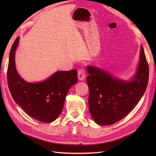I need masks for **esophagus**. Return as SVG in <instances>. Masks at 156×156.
<instances>
[{
	"mask_svg": "<svg viewBox=\"0 0 156 156\" xmlns=\"http://www.w3.org/2000/svg\"><path fill=\"white\" fill-rule=\"evenodd\" d=\"M86 72L84 69H80L78 71V79L79 81H83L85 78Z\"/></svg>",
	"mask_w": 156,
	"mask_h": 156,
	"instance_id": "obj_1",
	"label": "esophagus"
}]
</instances>
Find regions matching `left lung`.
Masks as SVG:
<instances>
[{
    "label": "left lung",
    "instance_id": "left-lung-1",
    "mask_svg": "<svg viewBox=\"0 0 156 156\" xmlns=\"http://www.w3.org/2000/svg\"><path fill=\"white\" fill-rule=\"evenodd\" d=\"M87 69L89 111L99 125H111L124 119L139 103L148 85L149 68L143 45L136 73L131 81L117 78L92 66Z\"/></svg>",
    "mask_w": 156,
    "mask_h": 156
}]
</instances>
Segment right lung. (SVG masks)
Listing matches in <instances>:
<instances>
[{
	"label": "right lung",
	"mask_w": 156,
	"mask_h": 156,
	"mask_svg": "<svg viewBox=\"0 0 156 156\" xmlns=\"http://www.w3.org/2000/svg\"><path fill=\"white\" fill-rule=\"evenodd\" d=\"M17 37L12 46L7 72L8 88L15 102L27 114L37 120L49 123L60 115L69 88L77 82L76 69L56 72L45 81L29 83L18 74L15 53Z\"/></svg>",
	"instance_id": "right-lung-1"
}]
</instances>
